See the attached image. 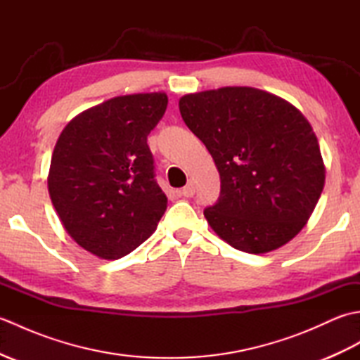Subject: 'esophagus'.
<instances>
[{"mask_svg":"<svg viewBox=\"0 0 360 360\" xmlns=\"http://www.w3.org/2000/svg\"><path fill=\"white\" fill-rule=\"evenodd\" d=\"M182 196H186V198H192L193 195H195V186H193V182L192 181H188L187 182V186L181 190L179 192Z\"/></svg>","mask_w":360,"mask_h":360,"instance_id":"esophagus-1","label":"esophagus"}]
</instances>
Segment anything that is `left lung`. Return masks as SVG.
I'll use <instances>...</instances> for the list:
<instances>
[{
    "mask_svg": "<svg viewBox=\"0 0 360 360\" xmlns=\"http://www.w3.org/2000/svg\"><path fill=\"white\" fill-rule=\"evenodd\" d=\"M179 111L219 172V198L204 210L219 238L248 254L292 240L325 186L322 153L307 117L285 98L249 86L187 94Z\"/></svg>",
    "mask_w": 360,
    "mask_h": 360,
    "instance_id": "1",
    "label": "left lung"
}]
</instances>
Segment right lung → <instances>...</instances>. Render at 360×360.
Wrapping results in <instances>:
<instances>
[{"mask_svg":"<svg viewBox=\"0 0 360 360\" xmlns=\"http://www.w3.org/2000/svg\"><path fill=\"white\" fill-rule=\"evenodd\" d=\"M167 103L165 93L110 98L75 116L56 143L51 201L71 238L98 258L133 252L167 209L147 143Z\"/></svg>","mask_w":360,"mask_h":360,"instance_id":"add662e5","label":"right lung"}]
</instances>
